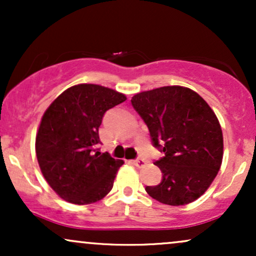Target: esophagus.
Wrapping results in <instances>:
<instances>
[{
    "label": "esophagus",
    "instance_id": "1",
    "mask_svg": "<svg viewBox=\"0 0 256 256\" xmlns=\"http://www.w3.org/2000/svg\"><path fill=\"white\" fill-rule=\"evenodd\" d=\"M134 165H136L137 167H143L146 165V161L144 160V158H136V160L134 161Z\"/></svg>",
    "mask_w": 256,
    "mask_h": 256
}]
</instances>
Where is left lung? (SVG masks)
Instances as JSON below:
<instances>
[{"label":"left lung","mask_w":256,"mask_h":256,"mask_svg":"<svg viewBox=\"0 0 256 256\" xmlns=\"http://www.w3.org/2000/svg\"><path fill=\"white\" fill-rule=\"evenodd\" d=\"M131 104L148 126L152 146L164 152L154 162L162 179L146 192L170 206L198 200L222 160V132L212 108L198 92L178 85L143 91Z\"/></svg>","instance_id":"8db88e82"}]
</instances>
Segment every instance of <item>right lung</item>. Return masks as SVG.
<instances>
[{
	"label": "right lung",
	"instance_id": "1",
	"mask_svg": "<svg viewBox=\"0 0 256 256\" xmlns=\"http://www.w3.org/2000/svg\"><path fill=\"white\" fill-rule=\"evenodd\" d=\"M125 100L101 85L79 84L64 90L46 110L36 155L44 178L61 198L89 204L112 190L124 161L98 152V128L106 112Z\"/></svg>",
	"mask_w": 256,
	"mask_h": 256
}]
</instances>
